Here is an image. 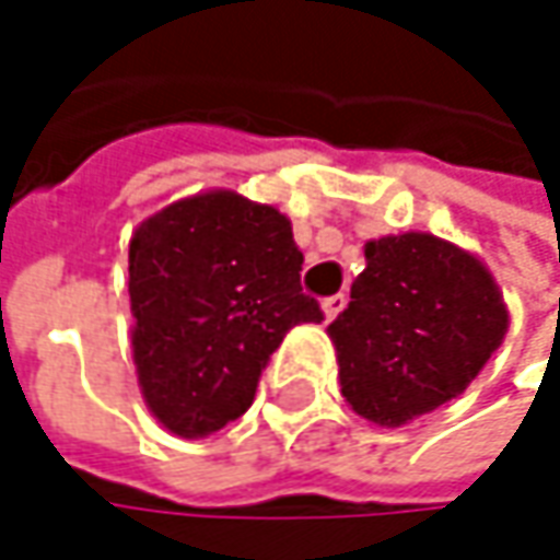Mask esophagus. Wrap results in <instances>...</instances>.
Returning <instances> with one entry per match:
<instances>
[{
    "mask_svg": "<svg viewBox=\"0 0 560 560\" xmlns=\"http://www.w3.org/2000/svg\"><path fill=\"white\" fill-rule=\"evenodd\" d=\"M343 307H347V294H330V298H324V301H320V311H324V317H327V320H334Z\"/></svg>",
    "mask_w": 560,
    "mask_h": 560,
    "instance_id": "obj_1",
    "label": "esophagus"
}]
</instances>
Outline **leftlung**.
<instances>
[{"label":"left lung","instance_id":"left-lung-1","mask_svg":"<svg viewBox=\"0 0 560 560\" xmlns=\"http://www.w3.org/2000/svg\"><path fill=\"white\" fill-rule=\"evenodd\" d=\"M505 327L503 294L477 256L401 233L366 243V269L327 334L353 411L398 428L467 389Z\"/></svg>","mask_w":560,"mask_h":560}]
</instances>
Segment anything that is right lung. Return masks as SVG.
<instances>
[{"instance_id":"add662e5","label":"right lung","mask_w":560,"mask_h":560,"mask_svg":"<svg viewBox=\"0 0 560 560\" xmlns=\"http://www.w3.org/2000/svg\"><path fill=\"white\" fill-rule=\"evenodd\" d=\"M301 262L288 217L233 190L184 197L132 233V360L171 434L203 438L240 418L284 334L324 320Z\"/></svg>"}]
</instances>
